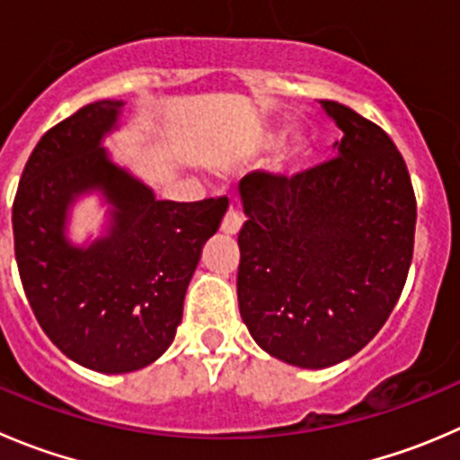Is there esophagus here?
Here are the masks:
<instances>
[{
    "instance_id": "obj_1",
    "label": "esophagus",
    "mask_w": 460,
    "mask_h": 460,
    "mask_svg": "<svg viewBox=\"0 0 460 460\" xmlns=\"http://www.w3.org/2000/svg\"><path fill=\"white\" fill-rule=\"evenodd\" d=\"M240 226H243V216H240L238 211H234V208H231V211L225 216V220H222V226H220L222 234L235 235L240 231Z\"/></svg>"
}]
</instances>
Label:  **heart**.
Wrapping results in <instances>:
<instances>
[{
  "instance_id": "obj_1",
  "label": "heart",
  "mask_w": 460,
  "mask_h": 460,
  "mask_svg": "<svg viewBox=\"0 0 460 460\" xmlns=\"http://www.w3.org/2000/svg\"><path fill=\"white\" fill-rule=\"evenodd\" d=\"M285 139H288V130H285V128L265 130L261 135V139H258L256 148L258 150H274V148H279V146L283 144ZM303 153H305V139H303V137H296V139L292 141V146H289L288 159H289V162H296V159L301 157Z\"/></svg>"
}]
</instances>
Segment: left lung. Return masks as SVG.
<instances>
[{
    "label": "left lung",
    "instance_id": "left-lung-1",
    "mask_svg": "<svg viewBox=\"0 0 460 460\" xmlns=\"http://www.w3.org/2000/svg\"><path fill=\"white\" fill-rule=\"evenodd\" d=\"M341 130L337 157L294 177L240 181L238 305L253 341L301 368H328L367 346L402 294L416 198L382 128L319 101Z\"/></svg>",
    "mask_w": 460,
    "mask_h": 460
}]
</instances>
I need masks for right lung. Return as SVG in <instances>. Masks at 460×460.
<instances>
[{
	"instance_id": "right-lung-1",
	"label": "right lung",
	"mask_w": 460,
	"mask_h": 460,
	"mask_svg": "<svg viewBox=\"0 0 460 460\" xmlns=\"http://www.w3.org/2000/svg\"><path fill=\"white\" fill-rule=\"evenodd\" d=\"M123 101H96L38 141L13 204L22 285L47 337L75 364L119 376L162 358L181 323L202 247L220 226L226 198L157 199L146 181L102 148L119 130ZM98 194L103 231L75 245L70 211Z\"/></svg>"
}]
</instances>
